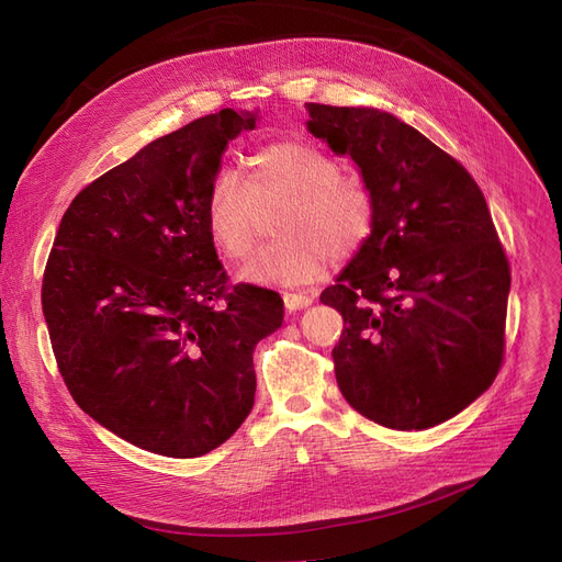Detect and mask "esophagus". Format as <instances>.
Masks as SVG:
<instances>
[{"label": "esophagus", "instance_id": "1", "mask_svg": "<svg viewBox=\"0 0 562 562\" xmlns=\"http://www.w3.org/2000/svg\"><path fill=\"white\" fill-rule=\"evenodd\" d=\"M283 302H285V308L288 311H300V308H306L313 304V297L311 295H297V292H283Z\"/></svg>", "mask_w": 562, "mask_h": 562}]
</instances>
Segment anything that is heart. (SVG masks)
<instances>
[{
    "instance_id": "1",
    "label": "heart",
    "mask_w": 562,
    "mask_h": 562,
    "mask_svg": "<svg viewBox=\"0 0 562 562\" xmlns=\"http://www.w3.org/2000/svg\"><path fill=\"white\" fill-rule=\"evenodd\" d=\"M279 201L277 231L239 270V279L297 288L323 279L336 258L352 256L375 224V199L357 173H340L338 159L311 142L285 139L249 157V182L224 169L210 187L205 222L212 245L245 258L258 235L260 212Z\"/></svg>"
}]
</instances>
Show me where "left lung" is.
Masks as SVG:
<instances>
[{"label":"left lung","mask_w":562,"mask_h":562,"mask_svg":"<svg viewBox=\"0 0 562 562\" xmlns=\"http://www.w3.org/2000/svg\"><path fill=\"white\" fill-rule=\"evenodd\" d=\"M306 127L350 155L375 224L319 302L342 315L340 393L391 430H427L483 395L503 361L510 265L469 171L375 106L306 102Z\"/></svg>","instance_id":"8db88e82"}]
</instances>
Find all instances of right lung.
Instances as JSON below:
<instances>
[{
	"instance_id": "add662e5",
	"label": "right lung",
	"mask_w": 562,
	"mask_h": 562,
	"mask_svg": "<svg viewBox=\"0 0 562 562\" xmlns=\"http://www.w3.org/2000/svg\"><path fill=\"white\" fill-rule=\"evenodd\" d=\"M258 112L222 110L144 146L79 192L43 277V315L75 403L165 458L222 446L254 407L279 292L226 288L205 207L222 155ZM223 304H218V300Z\"/></svg>"
}]
</instances>
